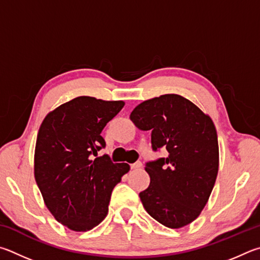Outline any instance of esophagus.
Masks as SVG:
<instances>
[{"label":"esophagus","mask_w":260,"mask_h":260,"mask_svg":"<svg viewBox=\"0 0 260 260\" xmlns=\"http://www.w3.org/2000/svg\"><path fill=\"white\" fill-rule=\"evenodd\" d=\"M130 167H131V169H139V168H140V167H142V162H140V161H138V162H136V163H134V165H131Z\"/></svg>","instance_id":"1"}]
</instances>
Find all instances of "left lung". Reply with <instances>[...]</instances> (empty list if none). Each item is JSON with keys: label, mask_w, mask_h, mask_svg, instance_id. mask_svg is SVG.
<instances>
[{"label": "left lung", "mask_w": 260, "mask_h": 260, "mask_svg": "<svg viewBox=\"0 0 260 260\" xmlns=\"http://www.w3.org/2000/svg\"><path fill=\"white\" fill-rule=\"evenodd\" d=\"M140 130L152 131V148L167 157L147 162L151 177L139 198L148 215L169 229H180L200 216L212 192L219 147L211 117L179 94L145 100L130 114Z\"/></svg>", "instance_id": "obj_1"}]
</instances>
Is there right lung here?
<instances>
[{
    "label": "right lung",
    "instance_id": "right-lung-1",
    "mask_svg": "<svg viewBox=\"0 0 260 260\" xmlns=\"http://www.w3.org/2000/svg\"><path fill=\"white\" fill-rule=\"evenodd\" d=\"M124 106L122 100L82 95L44 117L36 139L34 176L56 220L75 232L99 225L108 212L112 190L130 170L127 163L97 156L102 131Z\"/></svg>",
    "mask_w": 260,
    "mask_h": 260
}]
</instances>
